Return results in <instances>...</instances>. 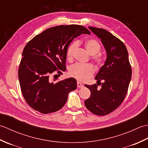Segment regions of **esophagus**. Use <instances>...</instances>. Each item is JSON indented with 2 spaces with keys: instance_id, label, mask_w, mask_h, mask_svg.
<instances>
[{
  "instance_id": "34e87169",
  "label": "esophagus",
  "mask_w": 148,
  "mask_h": 148,
  "mask_svg": "<svg viewBox=\"0 0 148 148\" xmlns=\"http://www.w3.org/2000/svg\"><path fill=\"white\" fill-rule=\"evenodd\" d=\"M77 88H83V84L81 83L80 82H77Z\"/></svg>"
}]
</instances>
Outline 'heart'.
I'll use <instances>...</instances> for the list:
<instances>
[{
	"instance_id": "b5f03b06",
	"label": "heart",
	"mask_w": 148,
	"mask_h": 148,
	"mask_svg": "<svg viewBox=\"0 0 148 148\" xmlns=\"http://www.w3.org/2000/svg\"><path fill=\"white\" fill-rule=\"evenodd\" d=\"M78 43V42H77ZM77 43L74 42L69 46L67 50V58L69 61H72L74 58V53L76 51L77 47ZM84 48L89 54L93 56L94 60L97 64H101L102 63V58L100 56L95 55L99 53L100 51V44L95 39H89L85 40L84 42ZM95 70L92 65H81V64H75L71 66L69 68V76L75 78L81 81H84L88 79L92 76Z\"/></svg>"
}]
</instances>
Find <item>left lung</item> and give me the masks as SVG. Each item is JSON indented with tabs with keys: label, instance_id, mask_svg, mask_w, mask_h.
<instances>
[{
	"label": "left lung",
	"instance_id": "8db88e82",
	"mask_svg": "<svg viewBox=\"0 0 148 148\" xmlns=\"http://www.w3.org/2000/svg\"><path fill=\"white\" fill-rule=\"evenodd\" d=\"M88 28L101 40L107 57L95 77L97 84L84 85L91 92L84 105L93 114L104 116L114 111L123 101L131 80L132 69L123 42L105 29ZM98 82L101 85L100 89Z\"/></svg>",
	"mask_w": 148,
	"mask_h": 148
}]
</instances>
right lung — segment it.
Returning <instances> with one entry per match:
<instances>
[{
    "instance_id": "1",
    "label": "right lung",
    "mask_w": 148,
    "mask_h": 148,
    "mask_svg": "<svg viewBox=\"0 0 148 148\" xmlns=\"http://www.w3.org/2000/svg\"><path fill=\"white\" fill-rule=\"evenodd\" d=\"M83 34L90 32L81 25H60L45 30L26 45L18 78L22 94L34 110L43 114L57 111L67 102L69 93L76 89L73 77L55 82L49 77L53 72L60 76L66 70L69 46Z\"/></svg>"
}]
</instances>
